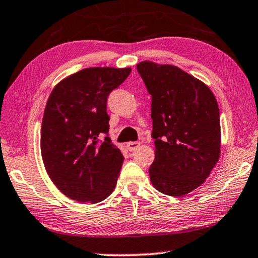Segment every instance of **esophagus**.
<instances>
[{
	"label": "esophagus",
	"instance_id": "1",
	"mask_svg": "<svg viewBox=\"0 0 258 258\" xmlns=\"http://www.w3.org/2000/svg\"><path fill=\"white\" fill-rule=\"evenodd\" d=\"M139 146H140L139 142H130L128 144H127V149L131 151V152H132V151H136Z\"/></svg>",
	"mask_w": 258,
	"mask_h": 258
}]
</instances>
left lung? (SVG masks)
Listing matches in <instances>:
<instances>
[{
  "instance_id": "obj_1",
  "label": "left lung",
  "mask_w": 258,
  "mask_h": 258,
  "mask_svg": "<svg viewBox=\"0 0 258 258\" xmlns=\"http://www.w3.org/2000/svg\"><path fill=\"white\" fill-rule=\"evenodd\" d=\"M137 70L152 97L156 158L150 179L161 194L184 196L203 184L218 161L217 100L207 85L172 64L144 61Z\"/></svg>"
}]
</instances>
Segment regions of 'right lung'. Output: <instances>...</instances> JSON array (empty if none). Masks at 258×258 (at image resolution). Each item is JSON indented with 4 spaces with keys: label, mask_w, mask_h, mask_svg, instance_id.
I'll use <instances>...</instances> for the list:
<instances>
[{
    "label": "right lung",
    "mask_w": 258,
    "mask_h": 258,
    "mask_svg": "<svg viewBox=\"0 0 258 258\" xmlns=\"http://www.w3.org/2000/svg\"><path fill=\"white\" fill-rule=\"evenodd\" d=\"M130 73L131 68H86L60 81L48 98L41 154L51 181L71 199L98 203L114 190L123 156L109 138L106 109L109 93Z\"/></svg>",
    "instance_id": "right-lung-1"
}]
</instances>
